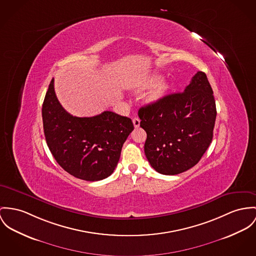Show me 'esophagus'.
Instances as JSON below:
<instances>
[{
	"mask_svg": "<svg viewBox=\"0 0 256 256\" xmlns=\"http://www.w3.org/2000/svg\"><path fill=\"white\" fill-rule=\"evenodd\" d=\"M132 122H134V128H138L139 126V124H140V120L139 118H134L132 120Z\"/></svg>",
	"mask_w": 256,
	"mask_h": 256,
	"instance_id": "obj_1",
	"label": "esophagus"
}]
</instances>
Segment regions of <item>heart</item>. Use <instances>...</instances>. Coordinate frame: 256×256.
Instances as JSON below:
<instances>
[{
	"mask_svg": "<svg viewBox=\"0 0 256 256\" xmlns=\"http://www.w3.org/2000/svg\"><path fill=\"white\" fill-rule=\"evenodd\" d=\"M160 76H158V75L152 76V77L145 80L144 82H142L141 84H139L138 88H140V90L149 88L154 86L157 83L160 82ZM168 92V86L166 82H160L148 94L147 100H148L149 103H152V104L160 103L162 99L166 96Z\"/></svg>",
	"mask_w": 256,
	"mask_h": 256,
	"instance_id": "heart-1",
	"label": "heart"
}]
</instances>
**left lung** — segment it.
<instances>
[{"mask_svg":"<svg viewBox=\"0 0 256 256\" xmlns=\"http://www.w3.org/2000/svg\"><path fill=\"white\" fill-rule=\"evenodd\" d=\"M146 132L144 152L158 174L174 176L197 164L212 143L216 118L212 88L198 71L184 92L138 111Z\"/></svg>","mask_w":256,"mask_h":256,"instance_id":"obj_1","label":"left lung"}]
</instances>
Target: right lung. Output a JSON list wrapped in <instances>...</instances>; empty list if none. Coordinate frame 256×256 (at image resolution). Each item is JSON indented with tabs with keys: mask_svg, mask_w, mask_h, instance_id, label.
<instances>
[{
	"mask_svg": "<svg viewBox=\"0 0 256 256\" xmlns=\"http://www.w3.org/2000/svg\"><path fill=\"white\" fill-rule=\"evenodd\" d=\"M54 82L42 109L44 138L52 156L65 172L80 179L98 181L110 176L134 130L132 120L111 111L88 118L74 117L59 103Z\"/></svg>",
	"mask_w": 256,
	"mask_h": 256,
	"instance_id": "1",
	"label": "right lung"
}]
</instances>
